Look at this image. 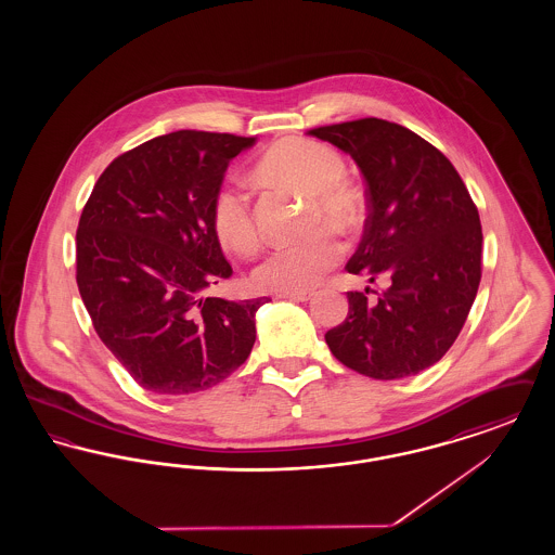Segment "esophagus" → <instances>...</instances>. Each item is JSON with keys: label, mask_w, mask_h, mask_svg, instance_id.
<instances>
[{"label": "esophagus", "mask_w": 555, "mask_h": 555, "mask_svg": "<svg viewBox=\"0 0 555 555\" xmlns=\"http://www.w3.org/2000/svg\"><path fill=\"white\" fill-rule=\"evenodd\" d=\"M279 297L291 299V301H308V299H312V293L310 291H291V293H279Z\"/></svg>", "instance_id": "1"}]
</instances>
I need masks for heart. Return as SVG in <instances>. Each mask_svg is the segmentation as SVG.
<instances>
[{
  "label": "heart",
  "instance_id": "heart-1",
  "mask_svg": "<svg viewBox=\"0 0 555 555\" xmlns=\"http://www.w3.org/2000/svg\"><path fill=\"white\" fill-rule=\"evenodd\" d=\"M258 175L276 185L310 195L312 222H326L339 233H353L364 218V197L345 183V162L335 150L304 137H291L266 152ZM211 229L222 247L235 254H251L258 247V229L249 195L227 183L211 199ZM344 247L331 231L274 247L256 266L251 281L260 291L291 293L317 287L322 276L341 260Z\"/></svg>",
  "mask_w": 555,
  "mask_h": 555
}]
</instances>
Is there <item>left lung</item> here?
<instances>
[{
    "mask_svg": "<svg viewBox=\"0 0 555 555\" xmlns=\"http://www.w3.org/2000/svg\"><path fill=\"white\" fill-rule=\"evenodd\" d=\"M358 164L370 214L347 272L385 274L376 301L349 291L324 339L347 369L393 380L437 364L457 339L480 283L482 231L457 170L416 132L380 118L308 131Z\"/></svg>",
    "mask_w": 555,
    "mask_h": 555,
    "instance_id": "1",
    "label": "left lung"
}]
</instances>
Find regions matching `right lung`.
I'll return each instance as SVG.
<instances>
[{
  "instance_id": "right-lung-1",
  "label": "right lung",
  "mask_w": 555,
  "mask_h": 555,
  "mask_svg": "<svg viewBox=\"0 0 555 555\" xmlns=\"http://www.w3.org/2000/svg\"><path fill=\"white\" fill-rule=\"evenodd\" d=\"M256 137L177 131L114 159L77 231V285L114 358L158 396L222 383L256 344L268 297L229 301L206 291L233 268L211 229L229 162Z\"/></svg>"
}]
</instances>
